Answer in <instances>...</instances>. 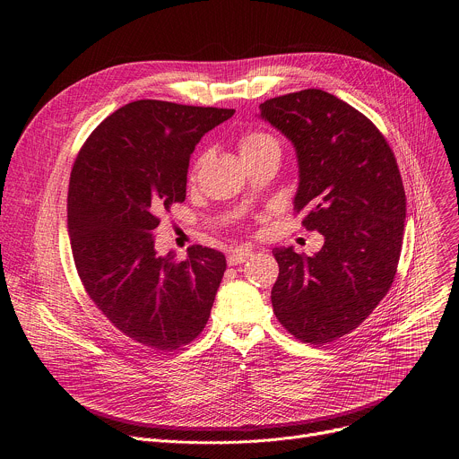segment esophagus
<instances>
[{
	"label": "esophagus",
	"instance_id": "1",
	"mask_svg": "<svg viewBox=\"0 0 459 459\" xmlns=\"http://www.w3.org/2000/svg\"><path fill=\"white\" fill-rule=\"evenodd\" d=\"M252 257V250L250 248H245V247H239V248H236L230 255H229V265L230 267H236V265H241V264H245L247 259H250Z\"/></svg>",
	"mask_w": 459,
	"mask_h": 459
}]
</instances>
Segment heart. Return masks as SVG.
<instances>
[{
    "mask_svg": "<svg viewBox=\"0 0 459 459\" xmlns=\"http://www.w3.org/2000/svg\"><path fill=\"white\" fill-rule=\"evenodd\" d=\"M280 149L278 142L267 134V133H261V130H248L241 138H239V154L241 160L248 158V156H257L261 152H267V151H274Z\"/></svg>",
    "mask_w": 459,
    "mask_h": 459,
    "instance_id": "heart-1",
    "label": "heart"
}]
</instances>
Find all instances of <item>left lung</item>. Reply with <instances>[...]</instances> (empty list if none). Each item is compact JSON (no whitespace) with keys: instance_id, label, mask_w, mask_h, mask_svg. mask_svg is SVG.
<instances>
[{"instance_id":"8db88e82","label":"left lung","mask_w":459,"mask_h":459,"mask_svg":"<svg viewBox=\"0 0 459 459\" xmlns=\"http://www.w3.org/2000/svg\"><path fill=\"white\" fill-rule=\"evenodd\" d=\"M259 117L294 145V211L325 238L312 255L273 250L274 314L296 340L331 343L359 326L394 281L407 212L402 174L376 125L325 91L267 100Z\"/></svg>"}]
</instances>
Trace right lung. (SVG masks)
Here are the masks:
<instances>
[{"label": "right lung", "instance_id": "obj_1", "mask_svg": "<svg viewBox=\"0 0 459 459\" xmlns=\"http://www.w3.org/2000/svg\"><path fill=\"white\" fill-rule=\"evenodd\" d=\"M234 108L138 100L105 117L82 147L67 218L80 280L107 319L154 351L198 338L227 269L220 250L194 245L160 255L158 214L183 204L190 154Z\"/></svg>", "mask_w": 459, "mask_h": 459}]
</instances>
